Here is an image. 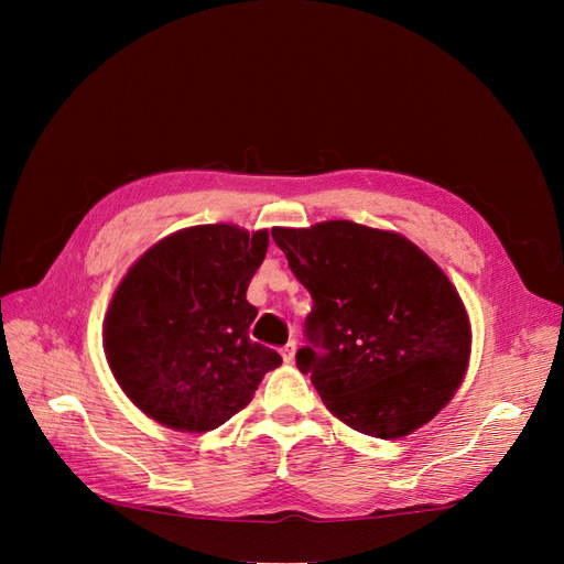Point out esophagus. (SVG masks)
<instances>
[{
  "label": "esophagus",
  "mask_w": 564,
  "mask_h": 564,
  "mask_svg": "<svg viewBox=\"0 0 564 564\" xmlns=\"http://www.w3.org/2000/svg\"><path fill=\"white\" fill-rule=\"evenodd\" d=\"M280 352H282V360H284V362H294V357H296V340H294V338L289 340V344H286Z\"/></svg>",
  "instance_id": "esophagus-1"
}]
</instances>
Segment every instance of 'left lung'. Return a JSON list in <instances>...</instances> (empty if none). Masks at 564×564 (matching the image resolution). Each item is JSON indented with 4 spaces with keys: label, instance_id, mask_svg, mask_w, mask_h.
Listing matches in <instances>:
<instances>
[{
    "label": "left lung",
    "instance_id": "obj_1",
    "mask_svg": "<svg viewBox=\"0 0 564 564\" xmlns=\"http://www.w3.org/2000/svg\"><path fill=\"white\" fill-rule=\"evenodd\" d=\"M313 311L296 365L350 429L402 437L464 379L470 324L454 284L398 232L352 220L272 228Z\"/></svg>",
    "mask_w": 564,
    "mask_h": 564
}]
</instances>
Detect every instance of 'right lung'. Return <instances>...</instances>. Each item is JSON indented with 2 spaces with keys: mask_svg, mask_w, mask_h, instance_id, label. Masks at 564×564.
<instances>
[{
  "mask_svg": "<svg viewBox=\"0 0 564 564\" xmlns=\"http://www.w3.org/2000/svg\"><path fill=\"white\" fill-rule=\"evenodd\" d=\"M265 251L268 230L195 226L131 265L106 315V355L143 414L176 431H214L282 365L249 338L259 311L247 286Z\"/></svg>",
  "mask_w": 564,
  "mask_h": 564,
  "instance_id": "right-lung-1",
  "label": "right lung"
}]
</instances>
